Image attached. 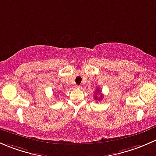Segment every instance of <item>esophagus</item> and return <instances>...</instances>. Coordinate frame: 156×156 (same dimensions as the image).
Segmentation results:
<instances>
[{
  "instance_id": "obj_1",
  "label": "esophagus",
  "mask_w": 156,
  "mask_h": 156,
  "mask_svg": "<svg viewBox=\"0 0 156 156\" xmlns=\"http://www.w3.org/2000/svg\"><path fill=\"white\" fill-rule=\"evenodd\" d=\"M75 88H76V89H82V86H79V85H77V86H75Z\"/></svg>"
}]
</instances>
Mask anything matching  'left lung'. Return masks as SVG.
<instances>
[{
    "label": "left lung",
    "mask_w": 156,
    "mask_h": 156,
    "mask_svg": "<svg viewBox=\"0 0 156 156\" xmlns=\"http://www.w3.org/2000/svg\"><path fill=\"white\" fill-rule=\"evenodd\" d=\"M98 94H99V95H100V97L99 98H98L97 97ZM94 100H98V99L99 101H101L103 98V95H102L101 92V90L99 89H96V91H95V92H94Z\"/></svg>",
    "instance_id": "left-lung-1"
}]
</instances>
